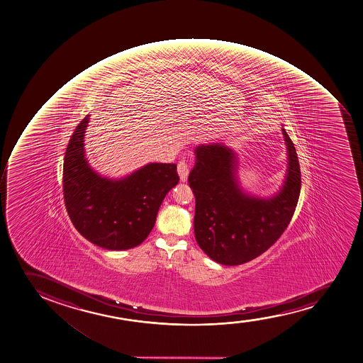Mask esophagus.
<instances>
[{"label": "esophagus", "instance_id": "obj_1", "mask_svg": "<svg viewBox=\"0 0 363 363\" xmlns=\"http://www.w3.org/2000/svg\"><path fill=\"white\" fill-rule=\"evenodd\" d=\"M177 172H179L181 181L186 182L188 179V174H189V167H188V163L184 159L179 160V164H177Z\"/></svg>", "mask_w": 363, "mask_h": 363}]
</instances>
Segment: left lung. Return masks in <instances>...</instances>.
I'll list each match as a JSON object with an SVG mask.
<instances>
[{
    "label": "left lung",
    "instance_id": "8db88e82",
    "mask_svg": "<svg viewBox=\"0 0 363 363\" xmlns=\"http://www.w3.org/2000/svg\"><path fill=\"white\" fill-rule=\"evenodd\" d=\"M287 172L280 191L251 196L238 179V155L223 143L196 147L188 184L196 196L194 234L212 261L239 265L265 252L292 220L301 193L297 152L285 129Z\"/></svg>",
    "mask_w": 363,
    "mask_h": 363
}]
</instances>
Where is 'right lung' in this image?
I'll list each match as a JSON object with an SVG mask.
<instances>
[{
    "mask_svg": "<svg viewBox=\"0 0 363 363\" xmlns=\"http://www.w3.org/2000/svg\"><path fill=\"white\" fill-rule=\"evenodd\" d=\"M89 114L69 139L64 158L62 188L74 228L102 249L122 251L145 241L155 227L164 198L179 184L176 164L150 163L113 179L90 167L84 151Z\"/></svg>",
    "mask_w": 363,
    "mask_h": 363,
    "instance_id": "1",
    "label": "right lung"
}]
</instances>
